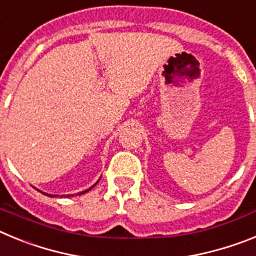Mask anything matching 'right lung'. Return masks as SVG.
<instances>
[{"mask_svg": "<svg viewBox=\"0 0 256 256\" xmlns=\"http://www.w3.org/2000/svg\"><path fill=\"white\" fill-rule=\"evenodd\" d=\"M92 188H94V186H92V187H90V188H88V190H86V191H83V192H79L78 195H83V194H86V192H88V191H90V190H92ZM42 194H44V192H42ZM44 195H47V194H44ZM47 196H52V195H47ZM68 196H69V198H70V195H68ZM72 196H73V195H72Z\"/></svg>", "mask_w": 256, "mask_h": 256, "instance_id": "right-lung-1", "label": "right lung"}]
</instances>
